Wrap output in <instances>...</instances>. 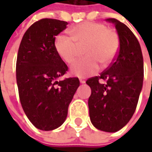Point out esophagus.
I'll list each match as a JSON object with an SVG mask.
<instances>
[{"mask_svg": "<svg viewBox=\"0 0 152 152\" xmlns=\"http://www.w3.org/2000/svg\"><path fill=\"white\" fill-rule=\"evenodd\" d=\"M79 82H80L81 84H85V78H79Z\"/></svg>", "mask_w": 152, "mask_h": 152, "instance_id": "obj_1", "label": "esophagus"}]
</instances>
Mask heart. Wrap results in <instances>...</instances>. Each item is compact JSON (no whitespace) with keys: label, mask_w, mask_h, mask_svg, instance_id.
<instances>
[{"label":"heart","mask_w":152,"mask_h":152,"mask_svg":"<svg viewBox=\"0 0 152 152\" xmlns=\"http://www.w3.org/2000/svg\"><path fill=\"white\" fill-rule=\"evenodd\" d=\"M71 36L59 34L55 39L57 54L67 64H73L79 57L81 48L85 47V56L77 61L71 73L85 78L97 73L100 64L108 67L115 60L119 49V39L113 29L108 28L105 23L84 22L72 27Z\"/></svg>","instance_id":"obj_1"}]
</instances>
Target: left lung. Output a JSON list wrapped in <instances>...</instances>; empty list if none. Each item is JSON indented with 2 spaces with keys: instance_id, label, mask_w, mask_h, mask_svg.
I'll return each mask as SVG.
<instances>
[{
  "instance_id": "left-lung-1",
  "label": "left lung",
  "mask_w": 152,
  "mask_h": 152,
  "mask_svg": "<svg viewBox=\"0 0 152 152\" xmlns=\"http://www.w3.org/2000/svg\"><path fill=\"white\" fill-rule=\"evenodd\" d=\"M107 21L115 24L119 50L113 62L86 84L91 89L88 105L92 124L112 133L124 128L135 112L143 85L144 63L140 43L131 30L115 18Z\"/></svg>"
}]
</instances>
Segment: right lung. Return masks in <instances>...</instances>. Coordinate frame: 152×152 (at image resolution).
I'll return each instance as SVG.
<instances>
[{
	"label": "right lung",
	"instance_id": "obj_1",
	"mask_svg": "<svg viewBox=\"0 0 152 152\" xmlns=\"http://www.w3.org/2000/svg\"><path fill=\"white\" fill-rule=\"evenodd\" d=\"M67 25L65 21L52 18L34 23L18 52L16 77L22 107L33 125L45 131L64 123L79 86L78 78L57 80L68 68L56 50L55 39Z\"/></svg>",
	"mask_w": 152,
	"mask_h": 152
}]
</instances>
